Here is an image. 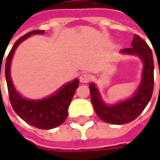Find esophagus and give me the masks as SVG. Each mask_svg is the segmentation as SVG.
Wrapping results in <instances>:
<instances>
[{
    "mask_svg": "<svg viewBox=\"0 0 160 160\" xmlns=\"http://www.w3.org/2000/svg\"><path fill=\"white\" fill-rule=\"evenodd\" d=\"M91 80H92V76H91L89 73H83V74H81V75H80V82L87 83V82H89Z\"/></svg>",
    "mask_w": 160,
    "mask_h": 160,
    "instance_id": "1",
    "label": "esophagus"
}]
</instances>
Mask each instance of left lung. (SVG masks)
Instances as JSON below:
<instances>
[{"mask_svg": "<svg viewBox=\"0 0 160 160\" xmlns=\"http://www.w3.org/2000/svg\"><path fill=\"white\" fill-rule=\"evenodd\" d=\"M131 48L123 49V53L137 54L144 62L143 79L134 95L119 104L107 106L100 98L97 88L93 83L89 84L91 101L97 116L110 124H125L134 120L149 103L154 90V60L150 47L140 36L134 35ZM160 74V73H159Z\"/></svg>", "mask_w": 160, "mask_h": 160, "instance_id": "1", "label": "left lung"}]
</instances>
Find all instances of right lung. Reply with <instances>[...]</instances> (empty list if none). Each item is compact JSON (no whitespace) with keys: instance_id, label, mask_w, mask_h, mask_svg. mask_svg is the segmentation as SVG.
<instances>
[{"instance_id":"add662e5","label":"right lung","mask_w":160,"mask_h":160,"mask_svg":"<svg viewBox=\"0 0 160 160\" xmlns=\"http://www.w3.org/2000/svg\"><path fill=\"white\" fill-rule=\"evenodd\" d=\"M44 30H32L19 38L12 47L5 63V78L7 82L10 103L16 114L28 124L42 129L50 130L61 125L68 117V109L73 95L79 87V80H73L62 87L52 96L39 101L23 98L14 88L10 76V64L16 47L32 34H43ZM1 75V68H0Z\"/></svg>"}]
</instances>
